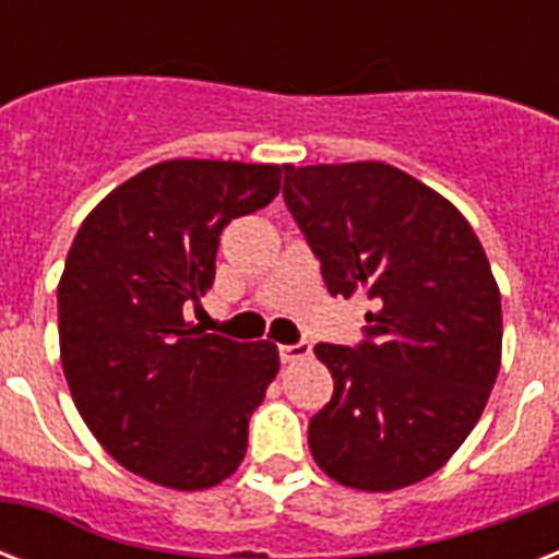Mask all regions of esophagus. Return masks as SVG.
I'll list each match as a JSON object with an SVG mask.
<instances>
[{
    "label": "esophagus",
    "instance_id": "34e87169",
    "mask_svg": "<svg viewBox=\"0 0 559 559\" xmlns=\"http://www.w3.org/2000/svg\"><path fill=\"white\" fill-rule=\"evenodd\" d=\"M310 342H296V345H278L281 362H298V359L310 357Z\"/></svg>",
    "mask_w": 559,
    "mask_h": 559
}]
</instances>
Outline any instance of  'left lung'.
Returning a JSON list of instances; mask_svg holds the SVG:
<instances>
[{
  "mask_svg": "<svg viewBox=\"0 0 559 559\" xmlns=\"http://www.w3.org/2000/svg\"><path fill=\"white\" fill-rule=\"evenodd\" d=\"M284 200L331 296H366L359 348L316 345L333 373L310 420L316 464L389 493L441 469L473 432L502 366V298L447 197L385 162L284 165Z\"/></svg>",
  "mask_w": 559,
  "mask_h": 559,
  "instance_id": "left-lung-1",
  "label": "left lung"
}]
</instances>
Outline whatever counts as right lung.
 Instances as JSON below:
<instances>
[{
	"label": "right lung",
	"mask_w": 559,
	"mask_h": 559,
	"mask_svg": "<svg viewBox=\"0 0 559 559\" xmlns=\"http://www.w3.org/2000/svg\"><path fill=\"white\" fill-rule=\"evenodd\" d=\"M278 191V165L168 159L74 235L57 284L66 382L100 447L153 485L209 490L243 461L278 348L205 333L182 307L214 284L219 231Z\"/></svg>",
	"instance_id": "right-lung-1"
}]
</instances>
